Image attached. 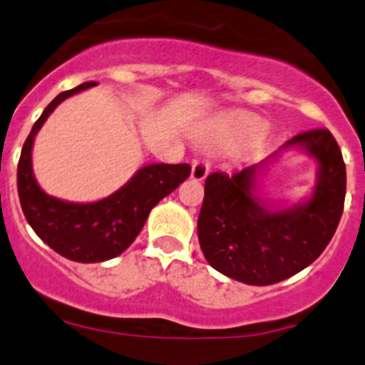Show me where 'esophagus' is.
I'll return each instance as SVG.
<instances>
[{"mask_svg":"<svg viewBox=\"0 0 365 365\" xmlns=\"http://www.w3.org/2000/svg\"><path fill=\"white\" fill-rule=\"evenodd\" d=\"M210 173V163L205 159H195L192 163V173H190V178L195 182H202V180L208 176Z\"/></svg>","mask_w":365,"mask_h":365,"instance_id":"34e87169","label":"esophagus"}]
</instances>
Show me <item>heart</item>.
I'll return each instance as SVG.
<instances>
[{
  "label": "heart",
  "mask_w": 365,
  "mask_h": 365,
  "mask_svg": "<svg viewBox=\"0 0 365 365\" xmlns=\"http://www.w3.org/2000/svg\"><path fill=\"white\" fill-rule=\"evenodd\" d=\"M227 124L234 133L241 134V136H253V134H259L264 129L262 122L259 118L247 113H231L227 117Z\"/></svg>",
  "instance_id": "heart-1"
}]
</instances>
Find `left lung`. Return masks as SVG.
<instances>
[{"instance_id":"1","label":"left lung","mask_w":365,"mask_h":365,"mask_svg":"<svg viewBox=\"0 0 365 365\" xmlns=\"http://www.w3.org/2000/svg\"><path fill=\"white\" fill-rule=\"evenodd\" d=\"M287 148H301L317 160V183L306 202L274 209L256 194V176ZM344 194L346 168L334 136L327 129L301 133L266 160L206 178L199 245L218 273L247 285H273L320 257L341 220Z\"/></svg>"}]
</instances>
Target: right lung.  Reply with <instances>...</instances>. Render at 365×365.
<instances>
[{
	"instance_id": "add662e5",
	"label": "right lung",
	"mask_w": 365,
	"mask_h": 365,
	"mask_svg": "<svg viewBox=\"0 0 365 365\" xmlns=\"http://www.w3.org/2000/svg\"><path fill=\"white\" fill-rule=\"evenodd\" d=\"M96 86V82L80 83L53 99L34 122L17 168L19 199L28 224L52 250L83 264L105 262L128 250L153 206L190 175L189 164H148L134 173L117 192L94 202L63 201L45 192L33 173L34 136L59 103Z\"/></svg>"
}]
</instances>
